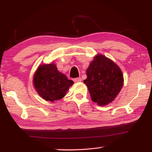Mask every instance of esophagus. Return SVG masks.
Wrapping results in <instances>:
<instances>
[{
    "label": "esophagus",
    "mask_w": 152,
    "mask_h": 152,
    "mask_svg": "<svg viewBox=\"0 0 152 152\" xmlns=\"http://www.w3.org/2000/svg\"><path fill=\"white\" fill-rule=\"evenodd\" d=\"M81 80H82V79L80 78H76L74 79V81L75 82H81Z\"/></svg>",
    "instance_id": "obj_1"
}]
</instances>
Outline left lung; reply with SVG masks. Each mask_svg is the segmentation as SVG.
Wrapping results in <instances>:
<instances>
[{
	"label": "left lung",
	"instance_id": "8db88e82",
	"mask_svg": "<svg viewBox=\"0 0 152 152\" xmlns=\"http://www.w3.org/2000/svg\"><path fill=\"white\" fill-rule=\"evenodd\" d=\"M84 83L88 87L92 101L99 106L109 104L123 85L121 70L114 61L101 54L96 55L86 70Z\"/></svg>",
	"mask_w": 152,
	"mask_h": 152
}]
</instances>
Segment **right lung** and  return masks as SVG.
<instances>
[{
    "label": "right lung",
    "instance_id": "right-lung-1",
    "mask_svg": "<svg viewBox=\"0 0 152 152\" xmlns=\"http://www.w3.org/2000/svg\"><path fill=\"white\" fill-rule=\"evenodd\" d=\"M33 86L37 93L45 101L54 102L65 96L74 84L66 75L58 70L56 64H43L38 67L33 76Z\"/></svg>",
    "mask_w": 152,
    "mask_h": 152
}]
</instances>
